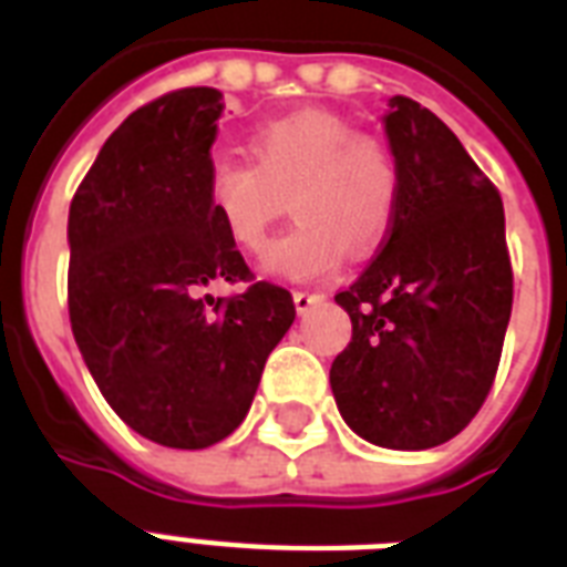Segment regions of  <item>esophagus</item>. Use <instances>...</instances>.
Instances as JSON below:
<instances>
[{"mask_svg":"<svg viewBox=\"0 0 567 567\" xmlns=\"http://www.w3.org/2000/svg\"><path fill=\"white\" fill-rule=\"evenodd\" d=\"M323 300V293H309V291H293V306H297V311H309L315 302Z\"/></svg>","mask_w":567,"mask_h":567,"instance_id":"obj_1","label":"esophagus"}]
</instances>
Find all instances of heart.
I'll list each match as a JSON object with an SVG mask.
<instances>
[{
    "mask_svg": "<svg viewBox=\"0 0 567 567\" xmlns=\"http://www.w3.org/2000/svg\"><path fill=\"white\" fill-rule=\"evenodd\" d=\"M255 162L220 155L208 167V203L238 247L258 249L291 194L300 217L265 249L261 270L315 282L341 267L350 244L382 240L400 196V171L385 141L355 135L336 111L306 109L274 120L252 137Z\"/></svg>",
    "mask_w": 567,
    "mask_h": 567,
    "instance_id": "b5f03b06",
    "label": "heart"
}]
</instances>
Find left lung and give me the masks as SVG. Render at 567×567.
I'll use <instances>...</instances> for the list:
<instances>
[{"label":"left lung","instance_id":"1","mask_svg":"<svg viewBox=\"0 0 567 567\" xmlns=\"http://www.w3.org/2000/svg\"><path fill=\"white\" fill-rule=\"evenodd\" d=\"M400 196L379 256L336 302L353 338L329 371L347 426L388 450L465 430L492 391L512 315L503 199L430 109L382 117Z\"/></svg>","mask_w":567,"mask_h":567}]
</instances>
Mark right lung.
<instances>
[{"instance_id": "obj_1", "label": "right lung", "mask_w": 567, "mask_h": 567, "mask_svg": "<svg viewBox=\"0 0 567 567\" xmlns=\"http://www.w3.org/2000/svg\"><path fill=\"white\" fill-rule=\"evenodd\" d=\"M223 93L185 87L128 114L70 203L66 300L102 396L144 439L203 450L247 417L265 362L291 329V293L249 279L208 203Z\"/></svg>"}]
</instances>
